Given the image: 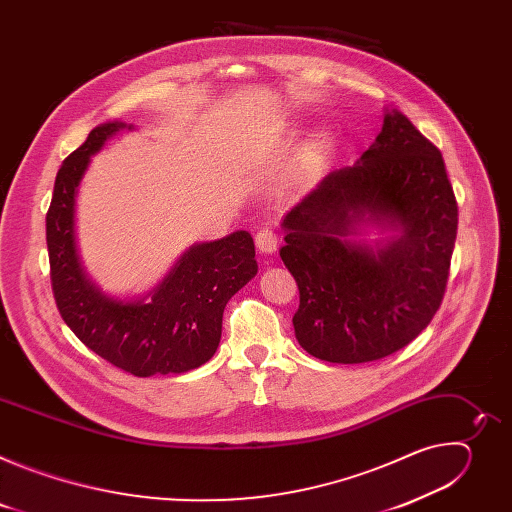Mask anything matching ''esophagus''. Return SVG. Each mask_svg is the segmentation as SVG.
Returning a JSON list of instances; mask_svg holds the SVG:
<instances>
[{"label":"esophagus","instance_id":"34e87169","mask_svg":"<svg viewBox=\"0 0 512 512\" xmlns=\"http://www.w3.org/2000/svg\"><path fill=\"white\" fill-rule=\"evenodd\" d=\"M277 235L271 231V229H263L255 235V245H257V251L263 253V255H271L275 253L277 249Z\"/></svg>","mask_w":512,"mask_h":512}]
</instances>
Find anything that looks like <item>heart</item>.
<instances>
[{
  "instance_id": "1",
  "label": "heart",
  "mask_w": 512,
  "mask_h": 512,
  "mask_svg": "<svg viewBox=\"0 0 512 512\" xmlns=\"http://www.w3.org/2000/svg\"><path fill=\"white\" fill-rule=\"evenodd\" d=\"M326 143H328V137L324 133L316 135L310 143L308 148L304 150L302 154V160H300V180L306 182L312 178V174L318 170L320 162H322V156H324V150H326Z\"/></svg>"
}]
</instances>
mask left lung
I'll return each instance as SVG.
<instances>
[{"instance_id":"obj_1","label":"left lung","mask_w":512,"mask_h":512,"mask_svg":"<svg viewBox=\"0 0 512 512\" xmlns=\"http://www.w3.org/2000/svg\"><path fill=\"white\" fill-rule=\"evenodd\" d=\"M279 255L300 289V346L328 362L407 346L444 300L458 204L444 158L397 109L354 166L330 172L285 216ZM371 230L384 233L369 244Z\"/></svg>"}]
</instances>
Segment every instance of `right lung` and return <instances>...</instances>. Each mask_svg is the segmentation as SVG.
Here are the masks:
<instances>
[{"instance_id":"add662e5","label":"right lung","mask_w":512,"mask_h":512,"mask_svg":"<svg viewBox=\"0 0 512 512\" xmlns=\"http://www.w3.org/2000/svg\"><path fill=\"white\" fill-rule=\"evenodd\" d=\"M133 123L97 125L60 166L46 214L50 279L58 312L77 338L135 377L180 375L208 362L221 342L223 312L257 275L247 231L188 247L139 298H117L85 269L77 247V196L91 156Z\"/></svg>"}]
</instances>
